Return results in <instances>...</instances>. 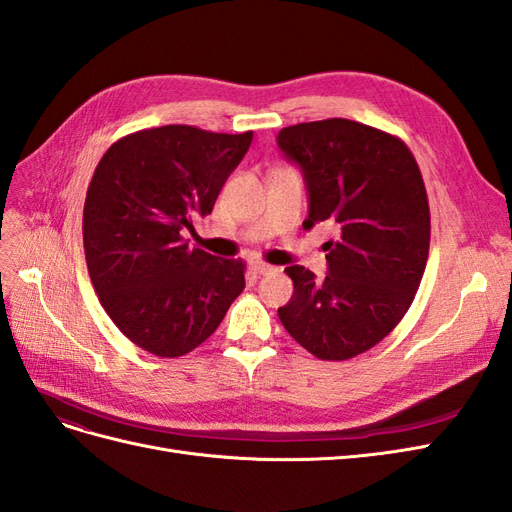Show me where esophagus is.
I'll return each instance as SVG.
<instances>
[{"mask_svg": "<svg viewBox=\"0 0 512 512\" xmlns=\"http://www.w3.org/2000/svg\"><path fill=\"white\" fill-rule=\"evenodd\" d=\"M250 269H252L256 275H267V273H273V271H275V267L267 265L265 260H252V262H250Z\"/></svg>", "mask_w": 512, "mask_h": 512, "instance_id": "obj_1", "label": "esophagus"}]
</instances>
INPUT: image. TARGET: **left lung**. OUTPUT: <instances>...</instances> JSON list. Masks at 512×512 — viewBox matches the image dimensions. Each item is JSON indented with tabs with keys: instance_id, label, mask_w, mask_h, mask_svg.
I'll list each match as a JSON object with an SVG mask.
<instances>
[{
	"instance_id": "1",
	"label": "left lung",
	"mask_w": 512,
	"mask_h": 512,
	"mask_svg": "<svg viewBox=\"0 0 512 512\" xmlns=\"http://www.w3.org/2000/svg\"><path fill=\"white\" fill-rule=\"evenodd\" d=\"M277 145L303 170L309 215L329 222V273L292 265V299L277 309L284 329L320 361L367 352L406 316L429 256V200L401 138L350 119L288 126Z\"/></svg>"
}]
</instances>
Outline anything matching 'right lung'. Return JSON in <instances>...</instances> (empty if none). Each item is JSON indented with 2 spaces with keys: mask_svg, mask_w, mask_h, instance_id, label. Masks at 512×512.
Masks as SVG:
<instances>
[{
  "mask_svg": "<svg viewBox=\"0 0 512 512\" xmlns=\"http://www.w3.org/2000/svg\"><path fill=\"white\" fill-rule=\"evenodd\" d=\"M252 132L162 126L119 138L98 162L83 245L104 312L132 344L164 359L192 352L245 288V262L183 239L211 213Z\"/></svg>",
  "mask_w": 512,
  "mask_h": 512,
  "instance_id": "1",
  "label": "right lung"
}]
</instances>
